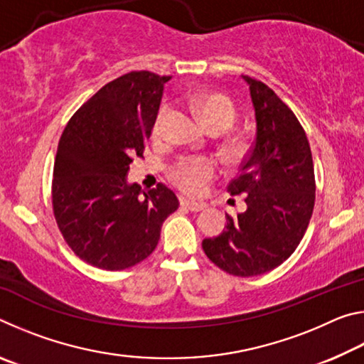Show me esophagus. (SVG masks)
Here are the masks:
<instances>
[{
  "label": "esophagus",
  "mask_w": 364,
  "mask_h": 364,
  "mask_svg": "<svg viewBox=\"0 0 364 364\" xmlns=\"http://www.w3.org/2000/svg\"><path fill=\"white\" fill-rule=\"evenodd\" d=\"M181 205L186 207L188 210L191 212H200L204 210V204H200V202H194V200H188V199H181Z\"/></svg>",
  "instance_id": "obj_1"
}]
</instances>
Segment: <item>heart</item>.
Instances as JSON below:
<instances>
[{
  "label": "heart",
  "mask_w": 364,
  "mask_h": 364,
  "mask_svg": "<svg viewBox=\"0 0 364 364\" xmlns=\"http://www.w3.org/2000/svg\"><path fill=\"white\" fill-rule=\"evenodd\" d=\"M194 104L207 128H220L221 132H226L236 120V110H234L232 104L220 95H197L194 97ZM167 114L168 107L160 110L156 127H154L156 134L162 133ZM215 173H217V167H215L213 160L205 157H188L181 159L180 162L173 165V168L170 171V178L183 193L199 196L204 193L207 183L212 180Z\"/></svg>",
  "instance_id": "heart-1"
}]
</instances>
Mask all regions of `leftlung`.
Masks as SVG:
<instances>
[{
  "label": "left lung",
  "mask_w": 364,
  "mask_h": 364,
  "mask_svg": "<svg viewBox=\"0 0 364 364\" xmlns=\"http://www.w3.org/2000/svg\"><path fill=\"white\" fill-rule=\"evenodd\" d=\"M249 85L255 112L254 147L228 186L245 197L237 218L202 241L205 255L226 273L249 278L279 267L297 249L315 207V170L306 134L278 95L258 80Z\"/></svg>",
  "instance_id": "8db88e82"
}]
</instances>
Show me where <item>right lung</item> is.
Instances as JSON below:
<instances>
[{
    "mask_svg": "<svg viewBox=\"0 0 364 364\" xmlns=\"http://www.w3.org/2000/svg\"><path fill=\"white\" fill-rule=\"evenodd\" d=\"M170 78L147 70L115 78L73 114L60 136L54 217L69 247L96 268L120 271L143 262L180 205L165 184L144 193L127 178L133 159L143 157Z\"/></svg>",
    "mask_w": 364,
    "mask_h": 364,
    "instance_id": "obj_1",
    "label": "right lung"
}]
</instances>
